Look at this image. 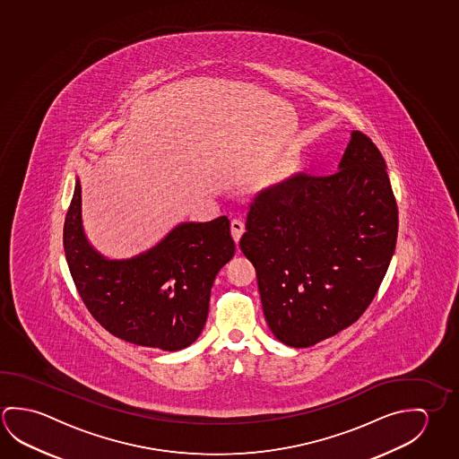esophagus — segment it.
<instances>
[{
  "instance_id": "obj_1",
  "label": "esophagus",
  "mask_w": 459,
  "mask_h": 459,
  "mask_svg": "<svg viewBox=\"0 0 459 459\" xmlns=\"http://www.w3.org/2000/svg\"><path fill=\"white\" fill-rule=\"evenodd\" d=\"M230 232H232L235 243H238V241H240L241 235L245 232V224L241 222L240 219H232V222H230Z\"/></svg>"
}]
</instances>
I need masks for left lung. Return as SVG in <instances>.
Returning <instances> with one entry per match:
<instances>
[{
  "mask_svg": "<svg viewBox=\"0 0 459 459\" xmlns=\"http://www.w3.org/2000/svg\"><path fill=\"white\" fill-rule=\"evenodd\" d=\"M381 152L352 131L338 173L296 174L255 196L240 248L264 316L286 346L351 326L373 301L395 251L398 211Z\"/></svg>",
  "mask_w": 459,
  "mask_h": 459,
  "instance_id": "obj_1",
  "label": "left lung"
}]
</instances>
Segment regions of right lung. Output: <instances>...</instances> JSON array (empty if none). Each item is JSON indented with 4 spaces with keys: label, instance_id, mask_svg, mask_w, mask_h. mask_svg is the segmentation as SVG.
Here are the masks:
<instances>
[{
    "label": "right lung",
    "instance_id": "obj_1",
    "mask_svg": "<svg viewBox=\"0 0 459 459\" xmlns=\"http://www.w3.org/2000/svg\"><path fill=\"white\" fill-rule=\"evenodd\" d=\"M68 269L91 316L135 346L181 351L195 342L210 310L211 286L235 255L230 221L181 222L155 247L108 259L91 245L76 178L64 224Z\"/></svg>",
    "mask_w": 459,
    "mask_h": 459
}]
</instances>
